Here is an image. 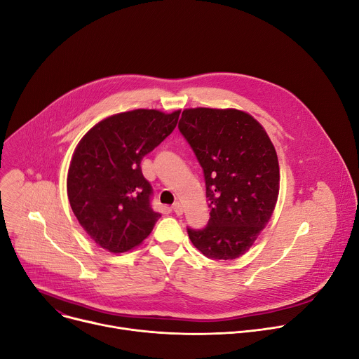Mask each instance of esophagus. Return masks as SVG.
Returning <instances> with one entry per match:
<instances>
[{
  "label": "esophagus",
  "mask_w": 359,
  "mask_h": 359,
  "mask_svg": "<svg viewBox=\"0 0 359 359\" xmlns=\"http://www.w3.org/2000/svg\"><path fill=\"white\" fill-rule=\"evenodd\" d=\"M172 210H174V212L177 214V215H181L182 214V205H181V203H174V205H172Z\"/></svg>",
  "instance_id": "obj_1"
}]
</instances>
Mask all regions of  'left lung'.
Returning a JSON list of instances; mask_svg holds the SVG:
<instances>
[{
  "mask_svg": "<svg viewBox=\"0 0 359 359\" xmlns=\"http://www.w3.org/2000/svg\"><path fill=\"white\" fill-rule=\"evenodd\" d=\"M178 129L201 165L211 210L205 229H187L189 240L210 259H237L278 201L276 149L263 126L237 109H185Z\"/></svg>",
  "mask_w": 359,
  "mask_h": 359,
  "instance_id": "obj_1",
  "label": "left lung"
}]
</instances>
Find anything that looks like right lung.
<instances>
[{"mask_svg":"<svg viewBox=\"0 0 359 359\" xmlns=\"http://www.w3.org/2000/svg\"><path fill=\"white\" fill-rule=\"evenodd\" d=\"M181 110L136 109L109 116L79 142L67 174V196L80 226L103 249L140 245L161 217L141 161L175 129Z\"/></svg>","mask_w":359,"mask_h":359,"instance_id":"1","label":"right lung"}]
</instances>
